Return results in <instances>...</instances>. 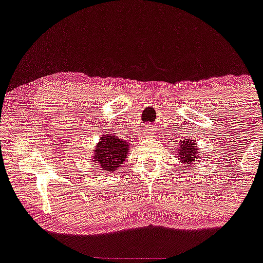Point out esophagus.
<instances>
[{"label":"esophagus","mask_w":263,"mask_h":263,"mask_svg":"<svg viewBox=\"0 0 263 263\" xmlns=\"http://www.w3.org/2000/svg\"><path fill=\"white\" fill-rule=\"evenodd\" d=\"M145 134H148V135H153L154 134V128H153V126H151V125H148V126H145Z\"/></svg>","instance_id":"1"}]
</instances>
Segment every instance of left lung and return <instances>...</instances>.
Returning <instances> with one entry per match:
<instances>
[{"instance_id":"8db88e82","label":"left lung","mask_w":263,"mask_h":263,"mask_svg":"<svg viewBox=\"0 0 263 263\" xmlns=\"http://www.w3.org/2000/svg\"><path fill=\"white\" fill-rule=\"evenodd\" d=\"M178 157L181 159V163L190 164V165L196 163V159H197V148H196L195 142L191 138L186 141H181Z\"/></svg>"}]
</instances>
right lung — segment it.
<instances>
[{
	"label": "right lung",
	"mask_w": 263,
	"mask_h": 263,
	"mask_svg": "<svg viewBox=\"0 0 263 263\" xmlns=\"http://www.w3.org/2000/svg\"><path fill=\"white\" fill-rule=\"evenodd\" d=\"M128 144L127 140H121L114 135L104 136L94 151V162L98 163V167H101V170L115 172L127 157Z\"/></svg>",
	"instance_id": "right-lung-1"
}]
</instances>
